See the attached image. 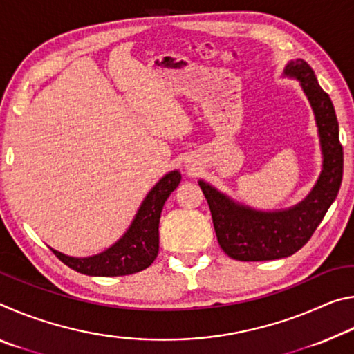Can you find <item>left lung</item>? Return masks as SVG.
<instances>
[{
	"label": "left lung",
	"instance_id": "obj_1",
	"mask_svg": "<svg viewBox=\"0 0 354 354\" xmlns=\"http://www.w3.org/2000/svg\"><path fill=\"white\" fill-rule=\"evenodd\" d=\"M284 76L299 81L313 107L320 139L322 171L306 198L277 211L250 207L200 179L217 241L221 250L236 261H272L297 253L314 234L342 183L344 151L331 98L319 86L314 70L303 59L287 62Z\"/></svg>",
	"mask_w": 354,
	"mask_h": 354
}]
</instances>
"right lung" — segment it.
Wrapping results in <instances>:
<instances>
[{
    "label": "right lung",
    "instance_id": "right-lung-1",
    "mask_svg": "<svg viewBox=\"0 0 354 354\" xmlns=\"http://www.w3.org/2000/svg\"><path fill=\"white\" fill-rule=\"evenodd\" d=\"M181 183L179 170L169 171L148 192L127 232L98 254L75 257L51 248L65 266L88 277H124L145 270L159 253V218L173 190Z\"/></svg>",
    "mask_w": 354,
    "mask_h": 354
}]
</instances>
